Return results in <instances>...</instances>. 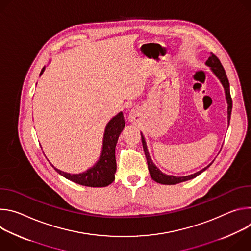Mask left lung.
Here are the masks:
<instances>
[{
  "mask_svg": "<svg viewBox=\"0 0 251 251\" xmlns=\"http://www.w3.org/2000/svg\"><path fill=\"white\" fill-rule=\"evenodd\" d=\"M205 65L208 66L210 68V70L212 71V74L218 77V79L221 81L224 89H225V94H226V103H227V122L229 124V120H230V115H231V109H232V100L230 97V90H229V82L226 76V74L225 71V68L223 66V64L221 63L220 59L214 55V54H210L207 58V60L205 61ZM141 137H142V144H143V149H144L145 152V156L147 159V163H148V169H149V173L151 177L153 180L159 184L162 185H176L178 183H183L189 180H192V178L196 177L197 176H199L200 174H201L203 171H205L211 164L212 162L207 165L205 168H203L202 170L189 175V176H171V175H166L165 173H163L152 161L148 148H147V144H146V140L144 135L141 132Z\"/></svg>",
  "mask_w": 251,
  "mask_h": 251,
  "instance_id": "8db88e82",
  "label": "left lung"
}]
</instances>
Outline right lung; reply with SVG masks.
Returning <instances> with one entry per match:
<instances>
[{
  "label": "right lung",
  "mask_w": 251,
  "mask_h": 251,
  "mask_svg": "<svg viewBox=\"0 0 251 251\" xmlns=\"http://www.w3.org/2000/svg\"><path fill=\"white\" fill-rule=\"evenodd\" d=\"M45 69L46 66L43 67L40 76L44 74ZM124 127L125 120L122 112H119L106 124L102 141V150L99 159L92 167L87 169L85 172L79 174H70L58 170L50 162V164L59 175L75 184L93 188H102L108 186L115 180V147L119 135L123 131Z\"/></svg>",
  "instance_id": "1"
}]
</instances>
